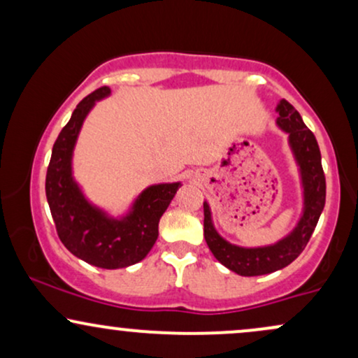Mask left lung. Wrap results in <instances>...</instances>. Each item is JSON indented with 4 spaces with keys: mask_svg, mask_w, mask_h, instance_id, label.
<instances>
[{
    "mask_svg": "<svg viewBox=\"0 0 358 358\" xmlns=\"http://www.w3.org/2000/svg\"><path fill=\"white\" fill-rule=\"evenodd\" d=\"M276 113V126L287 134V146L298 166L301 187V213L294 227L273 244L256 248L237 245L220 236L213 225L210 205L207 200L203 202V236L208 249L220 264L239 276H262L289 266L306 248L324 207L327 183L315 134L287 101L278 102Z\"/></svg>",
    "mask_w": 358,
    "mask_h": 358,
    "instance_id": "left-lung-1",
    "label": "left lung"
}]
</instances>
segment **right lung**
Masks as SVG:
<instances>
[{"instance_id":"add662e5","label":"right lung","mask_w":358,"mask_h":358,"mask_svg":"<svg viewBox=\"0 0 358 358\" xmlns=\"http://www.w3.org/2000/svg\"><path fill=\"white\" fill-rule=\"evenodd\" d=\"M109 96L110 89L101 87L77 104L53 145L45 193L62 244L87 264L121 269L148 256L158 239L159 219L182 182L150 185L117 215L90 202L73 176V150L89 113Z\"/></svg>"}]
</instances>
